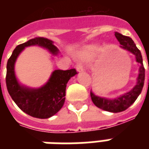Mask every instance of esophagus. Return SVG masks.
Here are the masks:
<instances>
[{
  "instance_id": "1",
  "label": "esophagus",
  "mask_w": 149,
  "mask_h": 149,
  "mask_svg": "<svg viewBox=\"0 0 149 149\" xmlns=\"http://www.w3.org/2000/svg\"><path fill=\"white\" fill-rule=\"evenodd\" d=\"M76 68H77V70L78 72L84 71V67H83V65H82V64H81V63H78L77 65V67H76Z\"/></svg>"
}]
</instances>
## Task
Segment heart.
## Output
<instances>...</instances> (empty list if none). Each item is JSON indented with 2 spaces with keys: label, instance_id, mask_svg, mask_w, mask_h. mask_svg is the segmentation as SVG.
Segmentation results:
<instances>
[{
  "label": "heart",
  "instance_id": "heart-1",
  "mask_svg": "<svg viewBox=\"0 0 149 149\" xmlns=\"http://www.w3.org/2000/svg\"><path fill=\"white\" fill-rule=\"evenodd\" d=\"M95 50V47H89L88 48L87 50L85 51V52L84 53V56H89L93 54V52Z\"/></svg>",
  "mask_w": 149,
  "mask_h": 149
}]
</instances>
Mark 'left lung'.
Wrapping results in <instances>:
<instances>
[{
    "mask_svg": "<svg viewBox=\"0 0 149 149\" xmlns=\"http://www.w3.org/2000/svg\"><path fill=\"white\" fill-rule=\"evenodd\" d=\"M115 37L121 45V48L127 49L133 53L136 56V61L141 64L140 67V73L137 78V84L130 92L122 95L121 97L116 98L113 100H109L105 98H101L95 96L92 92L90 93L91 98L93 104L99 109L105 110L111 112H123L130 107L134 103L135 100L137 99L139 95L141 94L142 88L144 87V77H145V69L143 65V59L141 56V51L137 49V47L135 45L134 41L129 37L124 36L122 34L115 32ZM149 70V65H148ZM149 81V80H148Z\"/></svg>",
    "mask_w": 149,
    "mask_h": 149,
    "instance_id": "1",
    "label": "left lung"
}]
</instances>
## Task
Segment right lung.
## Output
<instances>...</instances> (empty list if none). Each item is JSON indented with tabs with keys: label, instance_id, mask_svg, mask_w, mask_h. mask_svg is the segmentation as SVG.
<instances>
[{
	"label": "right lung",
	"instance_id": "right-lung-1",
	"mask_svg": "<svg viewBox=\"0 0 149 149\" xmlns=\"http://www.w3.org/2000/svg\"><path fill=\"white\" fill-rule=\"evenodd\" d=\"M42 46L53 54L58 49L52 40L45 37H35L16 47L7 62L6 86L10 97L16 104L28 115L37 118L46 119L55 115L61 109L65 100V90L69 79L77 73L75 68L55 70L48 83L38 89H31L18 84L14 74V64L19 53L24 47Z\"/></svg>",
	"mask_w": 149,
	"mask_h": 149
}]
</instances>
